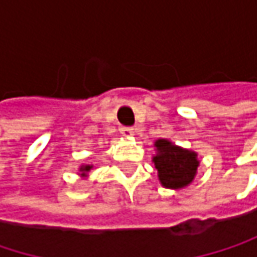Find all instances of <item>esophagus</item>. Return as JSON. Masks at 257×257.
I'll list each match as a JSON object with an SVG mask.
<instances>
[{
    "instance_id": "1",
    "label": "esophagus",
    "mask_w": 257,
    "mask_h": 257,
    "mask_svg": "<svg viewBox=\"0 0 257 257\" xmlns=\"http://www.w3.org/2000/svg\"><path fill=\"white\" fill-rule=\"evenodd\" d=\"M122 134L126 135V137H131V135H134V128H131V126H123V128H122Z\"/></svg>"
}]
</instances>
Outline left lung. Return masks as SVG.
<instances>
[{
    "label": "left lung",
    "instance_id": "8db88e82",
    "mask_svg": "<svg viewBox=\"0 0 257 257\" xmlns=\"http://www.w3.org/2000/svg\"><path fill=\"white\" fill-rule=\"evenodd\" d=\"M158 155L153 158L159 180L165 187L180 189L187 186L196 173L198 159L196 153L180 149L167 140H158L155 143Z\"/></svg>",
    "mask_w": 257,
    "mask_h": 257
}]
</instances>
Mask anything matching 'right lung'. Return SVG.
<instances>
[{"instance_id": "right-lung-1", "label": "right lung", "mask_w": 257, "mask_h": 257, "mask_svg": "<svg viewBox=\"0 0 257 257\" xmlns=\"http://www.w3.org/2000/svg\"><path fill=\"white\" fill-rule=\"evenodd\" d=\"M81 170H83V171H89V170H90V167H89V165H87V167H83V168H81Z\"/></svg>"}]
</instances>
